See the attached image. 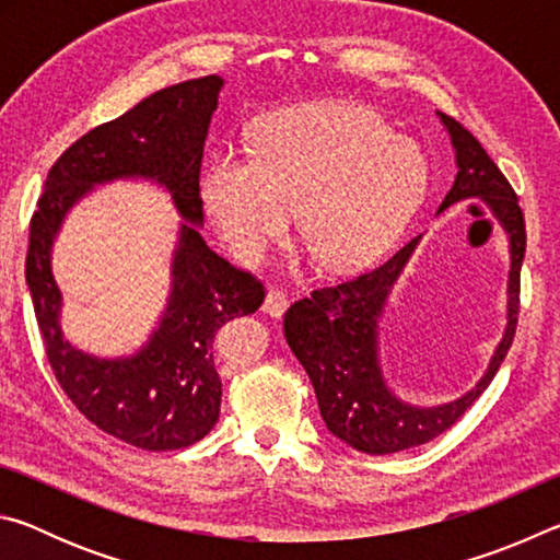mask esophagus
I'll return each mask as SVG.
<instances>
[{
	"instance_id": "obj_1",
	"label": "esophagus",
	"mask_w": 560,
	"mask_h": 560,
	"mask_svg": "<svg viewBox=\"0 0 560 560\" xmlns=\"http://www.w3.org/2000/svg\"><path fill=\"white\" fill-rule=\"evenodd\" d=\"M289 306V296L281 289H269L267 299H264V314H269L273 318H281L283 311Z\"/></svg>"
}]
</instances>
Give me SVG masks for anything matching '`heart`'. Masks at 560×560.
I'll use <instances>...</instances> for the list:
<instances>
[{
  "mask_svg": "<svg viewBox=\"0 0 560 560\" xmlns=\"http://www.w3.org/2000/svg\"><path fill=\"white\" fill-rule=\"evenodd\" d=\"M428 163L373 110L311 103L273 113L249 155L226 148L202 177V202L236 259L259 264L291 207L326 271H355L390 249L420 207Z\"/></svg>",
  "mask_w": 560,
  "mask_h": 560,
  "instance_id": "b5f03b06",
  "label": "heart"
}]
</instances>
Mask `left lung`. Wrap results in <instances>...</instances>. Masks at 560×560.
Instances as JSON below:
<instances>
[{
	"instance_id": "8db88e82",
	"label": "left lung",
	"mask_w": 560,
	"mask_h": 560,
	"mask_svg": "<svg viewBox=\"0 0 560 560\" xmlns=\"http://www.w3.org/2000/svg\"><path fill=\"white\" fill-rule=\"evenodd\" d=\"M440 118L457 153V177L442 200L440 212L454 202L481 197L509 234L506 330L491 355L487 373L467 395L447 405L415 407L395 397L383 381L377 360V318L383 316L393 283L412 257L420 236H415L381 267L330 287H318L311 291V296L291 303L283 316V336L314 383L320 417L338 440L365 454L410 450L447 432L494 381L499 365L514 343L518 324L521 264L526 252V224L518 197L479 140L452 116L440 113Z\"/></svg>"
}]
</instances>
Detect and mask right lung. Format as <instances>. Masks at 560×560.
I'll return each mask as SVG.
<instances>
[{"label": "right lung", "instance_id": "obj_1", "mask_svg": "<svg viewBox=\"0 0 560 560\" xmlns=\"http://www.w3.org/2000/svg\"><path fill=\"white\" fill-rule=\"evenodd\" d=\"M222 83L220 75L175 83L89 130L49 170L30 224L26 287L56 381L98 430L148 452L189 447L214 428L222 402L214 336L226 320L249 316L264 303L261 281L214 254L197 230L205 222V138ZM122 176L163 184L184 224L161 326L136 357L106 361L81 354L62 338L50 246L65 212L83 194Z\"/></svg>", "mask_w": 560, "mask_h": 560}]
</instances>
